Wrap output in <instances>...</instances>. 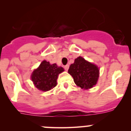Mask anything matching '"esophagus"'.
Masks as SVG:
<instances>
[{
  "label": "esophagus",
  "mask_w": 131,
  "mask_h": 131,
  "mask_svg": "<svg viewBox=\"0 0 131 131\" xmlns=\"http://www.w3.org/2000/svg\"><path fill=\"white\" fill-rule=\"evenodd\" d=\"M64 68L66 71H67L68 70V68H69V65H68V64H67V65L64 66Z\"/></svg>",
  "instance_id": "obj_1"
}]
</instances>
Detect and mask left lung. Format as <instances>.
I'll use <instances>...</instances> for the list:
<instances>
[{
	"instance_id": "8db88e82",
	"label": "left lung",
	"mask_w": 131,
	"mask_h": 131,
	"mask_svg": "<svg viewBox=\"0 0 131 131\" xmlns=\"http://www.w3.org/2000/svg\"><path fill=\"white\" fill-rule=\"evenodd\" d=\"M98 67L94 64L79 56L70 66L68 73L73 78L74 82L81 89H89L93 88L99 78Z\"/></svg>"
}]
</instances>
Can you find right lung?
<instances>
[{"label": "right lung", "instance_id": "right-lung-1", "mask_svg": "<svg viewBox=\"0 0 131 131\" xmlns=\"http://www.w3.org/2000/svg\"><path fill=\"white\" fill-rule=\"evenodd\" d=\"M63 71V67H58L56 63L51 64L43 60L32 72L31 79L39 90L48 91L56 86L58 75Z\"/></svg>", "mask_w": 131, "mask_h": 131}]
</instances>
